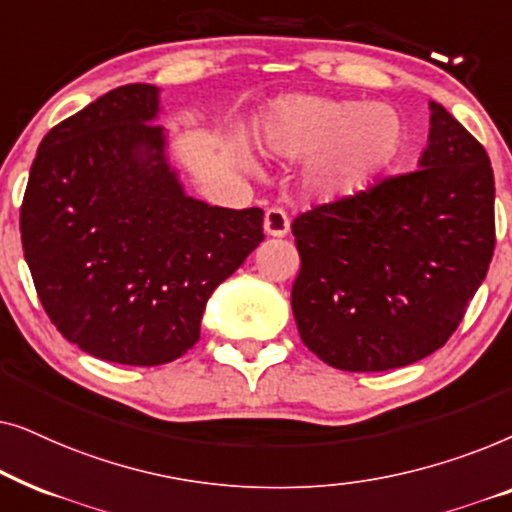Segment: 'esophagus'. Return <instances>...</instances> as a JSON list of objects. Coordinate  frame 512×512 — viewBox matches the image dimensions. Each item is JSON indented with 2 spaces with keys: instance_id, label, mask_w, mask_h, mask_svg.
<instances>
[{
  "instance_id": "1",
  "label": "esophagus",
  "mask_w": 512,
  "mask_h": 512,
  "mask_svg": "<svg viewBox=\"0 0 512 512\" xmlns=\"http://www.w3.org/2000/svg\"><path fill=\"white\" fill-rule=\"evenodd\" d=\"M265 233L272 235V237H284L289 233V216L282 207H270L268 212H265Z\"/></svg>"
}]
</instances>
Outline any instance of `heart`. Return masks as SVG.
<instances>
[{
  "mask_svg": "<svg viewBox=\"0 0 512 512\" xmlns=\"http://www.w3.org/2000/svg\"><path fill=\"white\" fill-rule=\"evenodd\" d=\"M401 123L384 104L296 97L265 125V144L279 156L321 153L317 179L328 191H352L396 151Z\"/></svg>",
  "mask_w": 512,
  "mask_h": 512,
  "instance_id": "obj_1",
  "label": "heart"
}]
</instances>
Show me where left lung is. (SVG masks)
I'll return each mask as SVG.
<instances>
[{"instance_id": "left-lung-1", "label": "left lung", "mask_w": 512, "mask_h": 512, "mask_svg": "<svg viewBox=\"0 0 512 512\" xmlns=\"http://www.w3.org/2000/svg\"><path fill=\"white\" fill-rule=\"evenodd\" d=\"M291 307L300 340L349 373L401 368L457 331L494 256V172L431 102L419 167L298 214Z\"/></svg>"}]
</instances>
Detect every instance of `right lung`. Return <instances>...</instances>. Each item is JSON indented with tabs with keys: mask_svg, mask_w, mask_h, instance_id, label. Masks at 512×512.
<instances>
[{
	"mask_svg": "<svg viewBox=\"0 0 512 512\" xmlns=\"http://www.w3.org/2000/svg\"><path fill=\"white\" fill-rule=\"evenodd\" d=\"M158 88L130 83L48 130L20 205V240L48 319L102 361L160 366L200 340L216 286L263 242V209L181 191L153 118Z\"/></svg>",
	"mask_w": 512,
	"mask_h": 512,
	"instance_id": "add662e5",
	"label": "right lung"
}]
</instances>
